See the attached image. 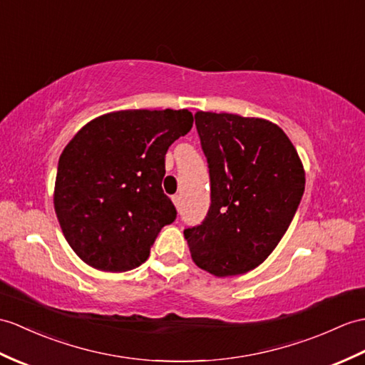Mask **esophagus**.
<instances>
[{
	"label": "esophagus",
	"mask_w": 365,
	"mask_h": 365,
	"mask_svg": "<svg viewBox=\"0 0 365 365\" xmlns=\"http://www.w3.org/2000/svg\"><path fill=\"white\" fill-rule=\"evenodd\" d=\"M173 202L177 210H180V205H182V197L179 196V194H175V196H173Z\"/></svg>",
	"instance_id": "1"
}]
</instances>
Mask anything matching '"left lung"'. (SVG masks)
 I'll return each instance as SVG.
<instances>
[{
	"label": "left lung",
	"mask_w": 365,
	"mask_h": 365,
	"mask_svg": "<svg viewBox=\"0 0 365 365\" xmlns=\"http://www.w3.org/2000/svg\"><path fill=\"white\" fill-rule=\"evenodd\" d=\"M211 203L185 228L196 264L216 277L245 274L283 238L304 191L300 157L274 123L233 113L197 112Z\"/></svg>",
	"instance_id": "left-lung-1"
}]
</instances>
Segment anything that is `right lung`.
I'll return each mask as SVG.
<instances>
[{
	"mask_svg": "<svg viewBox=\"0 0 365 365\" xmlns=\"http://www.w3.org/2000/svg\"><path fill=\"white\" fill-rule=\"evenodd\" d=\"M192 127L188 110H121L90 121L58 158L54 208L83 262L125 272L148 259L177 211L162 188L169 146Z\"/></svg>",
	"mask_w": 365,
	"mask_h": 365,
	"instance_id": "1",
	"label": "right lung"
}]
</instances>
